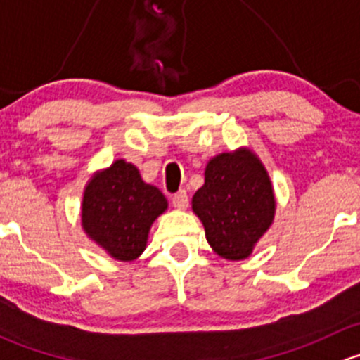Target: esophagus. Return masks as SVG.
<instances>
[{
    "mask_svg": "<svg viewBox=\"0 0 360 360\" xmlns=\"http://www.w3.org/2000/svg\"><path fill=\"white\" fill-rule=\"evenodd\" d=\"M188 193L184 190H181L179 193H176L172 197V205L176 207V209H181V210H184L188 207Z\"/></svg>",
    "mask_w": 360,
    "mask_h": 360,
    "instance_id": "obj_1",
    "label": "esophagus"
}]
</instances>
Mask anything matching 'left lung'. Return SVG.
Instances as JSON below:
<instances>
[{
	"mask_svg": "<svg viewBox=\"0 0 360 360\" xmlns=\"http://www.w3.org/2000/svg\"><path fill=\"white\" fill-rule=\"evenodd\" d=\"M203 176L191 209L207 242L224 259H245L271 226L277 207L263 162L249 148H238L210 158Z\"/></svg>",
	"mask_w": 360,
	"mask_h": 360,
	"instance_id": "obj_1",
	"label": "left lung"
}]
</instances>
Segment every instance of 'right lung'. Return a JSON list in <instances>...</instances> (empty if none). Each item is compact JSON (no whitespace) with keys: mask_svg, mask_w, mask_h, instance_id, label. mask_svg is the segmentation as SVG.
Returning <instances> with one entry per match:
<instances>
[{"mask_svg":"<svg viewBox=\"0 0 360 360\" xmlns=\"http://www.w3.org/2000/svg\"><path fill=\"white\" fill-rule=\"evenodd\" d=\"M169 207L162 191L144 183L139 169L123 158L97 170L82 200L86 237L112 259L134 261L144 252L151 224Z\"/></svg>","mask_w":360,"mask_h":360,"instance_id":"obj_1","label":"right lung"}]
</instances>
